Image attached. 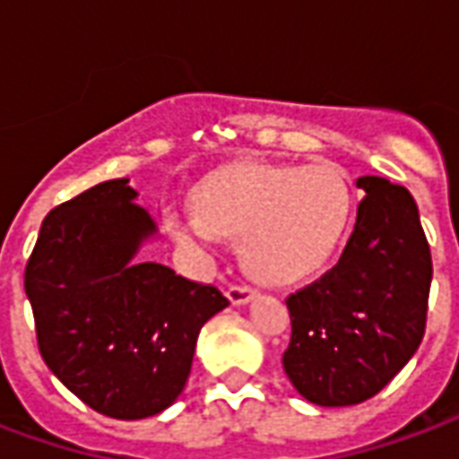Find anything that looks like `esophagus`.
Masks as SVG:
<instances>
[{
  "instance_id": "34e87169",
  "label": "esophagus",
  "mask_w": 459,
  "mask_h": 459,
  "mask_svg": "<svg viewBox=\"0 0 459 459\" xmlns=\"http://www.w3.org/2000/svg\"><path fill=\"white\" fill-rule=\"evenodd\" d=\"M253 297H255V290H250V287H246V284H233V287L229 290V299L233 307L247 304Z\"/></svg>"
}]
</instances>
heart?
Returning <instances> with one entry per match:
<instances>
[{"label":"heart","instance_id":"b5f03b06","mask_svg":"<svg viewBox=\"0 0 459 459\" xmlns=\"http://www.w3.org/2000/svg\"><path fill=\"white\" fill-rule=\"evenodd\" d=\"M351 212V186L333 165L247 162L204 179L196 204L169 209L165 226L179 246L199 253H212L221 236L240 238L247 273L287 284L331 257Z\"/></svg>","mask_w":459,"mask_h":459}]
</instances>
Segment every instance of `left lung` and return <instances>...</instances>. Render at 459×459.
<instances>
[{
	"mask_svg": "<svg viewBox=\"0 0 459 459\" xmlns=\"http://www.w3.org/2000/svg\"><path fill=\"white\" fill-rule=\"evenodd\" d=\"M365 199L333 270L287 299L284 372L316 406H355L382 392L419 351L433 264L419 206L402 185L358 178Z\"/></svg>",
	"mask_w": 459,
	"mask_h": 459,
	"instance_id": "1",
	"label": "left lung"
}]
</instances>
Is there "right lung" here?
Returning <instances> with one entry per match:
<instances>
[{
    "label": "right lung",
    "mask_w": 459,
    "mask_h": 459,
    "mask_svg": "<svg viewBox=\"0 0 459 459\" xmlns=\"http://www.w3.org/2000/svg\"><path fill=\"white\" fill-rule=\"evenodd\" d=\"M135 199L124 178L60 204L43 219L23 280L50 372L121 420L178 402L202 325L229 307L216 287L138 257L158 226Z\"/></svg>",
    "instance_id": "add662e5"
}]
</instances>
